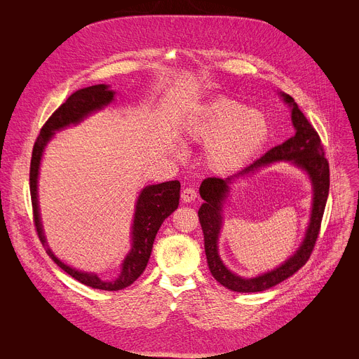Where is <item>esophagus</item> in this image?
Returning a JSON list of instances; mask_svg holds the SVG:
<instances>
[{
	"label": "esophagus",
	"mask_w": 359,
	"mask_h": 359,
	"mask_svg": "<svg viewBox=\"0 0 359 359\" xmlns=\"http://www.w3.org/2000/svg\"><path fill=\"white\" fill-rule=\"evenodd\" d=\"M182 201L183 202H186V203H190V202H193L194 199L198 198V193H196V190H194L193 187H184L183 190H182Z\"/></svg>",
	"instance_id": "1"
}]
</instances>
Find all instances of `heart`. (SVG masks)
Masks as SVG:
<instances>
[{"mask_svg": "<svg viewBox=\"0 0 359 359\" xmlns=\"http://www.w3.org/2000/svg\"><path fill=\"white\" fill-rule=\"evenodd\" d=\"M266 117L231 99L208 103L186 127V140L207 143L206 163L212 172H236L260 150L268 139Z\"/></svg>", "mask_w": 359, "mask_h": 359, "instance_id": "heart-1", "label": "heart"}]
</instances>
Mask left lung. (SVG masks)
<instances>
[{
    "label": "left lung",
    "instance_id": "obj_1",
    "mask_svg": "<svg viewBox=\"0 0 359 359\" xmlns=\"http://www.w3.org/2000/svg\"><path fill=\"white\" fill-rule=\"evenodd\" d=\"M283 102L289 104L292 113V123L295 127V135L283 142L279 146L272 147L253 165L248 166L242 172L227 179L208 177L201 184V196L205 203L199 209V220L205 236V252L208 257V265L213 278L224 287L235 292H262L269 289L282 280L287 279L298 272L311 257L315 248L320 222L327 206L330 193V165L325 158L323 146L320 137L316 133L313 126L308 121L305 114L299 110L295 100L289 94L282 93ZM287 159L300 168L305 170L310 176L314 187V201L310 226L306 234V239L300 249L276 270L270 271L256 278H242L232 274L221 262L217 253V241L221 229V206L229 192V184L235 178L252 172L259 167L270 164L273 161Z\"/></svg>",
    "mask_w": 359,
    "mask_h": 359
}]
</instances>
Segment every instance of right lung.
Instances as JSON below:
<instances>
[{
	"instance_id": "1",
	"label": "right lung",
	"mask_w": 359,
	"mask_h": 359,
	"mask_svg": "<svg viewBox=\"0 0 359 359\" xmlns=\"http://www.w3.org/2000/svg\"><path fill=\"white\" fill-rule=\"evenodd\" d=\"M114 99V91L109 88L106 84H95L86 88H80L73 93L66 103H62L44 123L41 132L34 143L31 156L29 165V193H31V203H32V215H34V223L37 235L46 248L48 256L54 262L76 280L83 285L91 286L94 289L103 290H120L132 285L146 269L149 257L151 253L153 242L160 229L161 223L165 222L168 216H170L179 206L180 199V182L172 180L160 184L146 186L139 194L136 203L135 220L132 226V250L128 252L126 259L121 264V273L116 280L106 282L102 280L95 273L81 272L73 269L62 264L61 260L51 252L46 242V236L43 232L40 210H39V199H37V180L40 163L43 157V151L47 143L54 136V132L67 127L70 124L80 123L88 114L102 110L107 104H110Z\"/></svg>"
}]
</instances>
